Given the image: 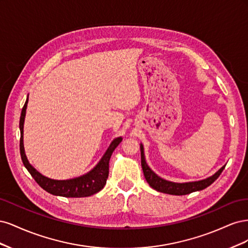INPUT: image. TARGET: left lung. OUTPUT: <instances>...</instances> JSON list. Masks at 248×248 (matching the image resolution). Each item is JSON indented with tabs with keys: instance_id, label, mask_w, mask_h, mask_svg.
I'll return each mask as SVG.
<instances>
[{
	"instance_id": "8db88e82",
	"label": "left lung",
	"mask_w": 248,
	"mask_h": 248,
	"mask_svg": "<svg viewBox=\"0 0 248 248\" xmlns=\"http://www.w3.org/2000/svg\"><path fill=\"white\" fill-rule=\"evenodd\" d=\"M140 162H141L142 171H144V176L149 185L157 191L172 194V196H185V194L191 193L193 191L205 189L206 187L211 185L215 180L220 176L223 169L226 168V166L222 167L218 171L215 172L212 177L207 178L205 180H201V181L189 182V183H174V182H170V181H167V180L161 179L160 177L154 174V172L151 170V169L148 167V164L146 163V160H145L144 148H142V145H140Z\"/></svg>"
}]
</instances>
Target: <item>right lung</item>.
Here are the masks:
<instances>
[{"mask_svg":"<svg viewBox=\"0 0 248 248\" xmlns=\"http://www.w3.org/2000/svg\"><path fill=\"white\" fill-rule=\"evenodd\" d=\"M28 104V98L24 108L21 109L20 120H19V128H20V141H19V150L21 160L24 162V166L27 168L31 176L35 179V181L39 184L42 188L54 194V196H60L65 198H85L93 196V194L100 191L107 183V179L108 177V163L110 156L114 152V150L118 147L120 142L122 141V138H117L111 141L110 146L107 150L106 154L103 155L99 163L88 174L70 180H52L42 176L40 172L37 171L31 164L29 163L25 150H24V122L26 116V108Z\"/></svg>","mask_w":248,"mask_h":248,"instance_id":"obj_1","label":"right lung"}]
</instances>
